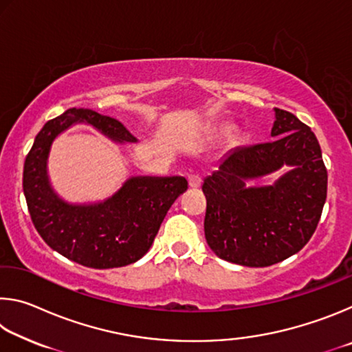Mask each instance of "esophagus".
Returning <instances> with one entry per match:
<instances>
[{"instance_id": "esophagus-1", "label": "esophagus", "mask_w": 352, "mask_h": 352, "mask_svg": "<svg viewBox=\"0 0 352 352\" xmlns=\"http://www.w3.org/2000/svg\"><path fill=\"white\" fill-rule=\"evenodd\" d=\"M188 183L190 188H199L201 183V178L197 174H190V175H188Z\"/></svg>"}]
</instances>
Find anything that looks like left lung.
Wrapping results in <instances>:
<instances>
[{"label": "left lung", "instance_id": "1", "mask_svg": "<svg viewBox=\"0 0 352 352\" xmlns=\"http://www.w3.org/2000/svg\"><path fill=\"white\" fill-rule=\"evenodd\" d=\"M275 140L236 147L204 180L205 237L220 259L269 267L306 245L317 230L327 192V170L317 138L292 113L275 109ZM292 169L270 187L245 179Z\"/></svg>", "mask_w": 352, "mask_h": 352}]
</instances>
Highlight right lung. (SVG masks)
Here are the masks:
<instances>
[{
	"mask_svg": "<svg viewBox=\"0 0 352 352\" xmlns=\"http://www.w3.org/2000/svg\"><path fill=\"white\" fill-rule=\"evenodd\" d=\"M73 124H88L118 142H136L115 118L90 109H69L47 121L29 151L23 190L32 223L57 253L91 269H115L144 256L169 208L188 189L184 177H132L98 204H68L54 192L47 157L58 135Z\"/></svg>",
	"mask_w": 352,
	"mask_h": 352,
	"instance_id": "obj_1",
	"label": "right lung"
}]
</instances>
